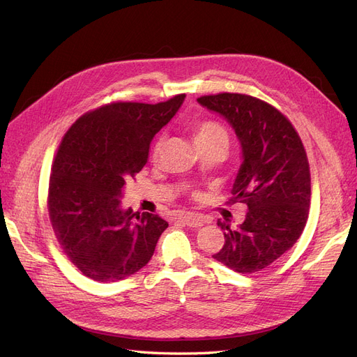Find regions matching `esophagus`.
<instances>
[{"label": "esophagus", "instance_id": "1", "mask_svg": "<svg viewBox=\"0 0 357 357\" xmlns=\"http://www.w3.org/2000/svg\"><path fill=\"white\" fill-rule=\"evenodd\" d=\"M178 222L189 226V228H199V226H204V223L207 220H205L202 215H199V214L188 213L185 215H181V218H178Z\"/></svg>", "mask_w": 357, "mask_h": 357}]
</instances>
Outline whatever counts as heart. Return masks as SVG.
I'll return each mask as SVG.
<instances>
[{
  "instance_id": "heart-1",
  "label": "heart",
  "mask_w": 357,
  "mask_h": 357,
  "mask_svg": "<svg viewBox=\"0 0 357 357\" xmlns=\"http://www.w3.org/2000/svg\"><path fill=\"white\" fill-rule=\"evenodd\" d=\"M193 135H195L198 146L215 142V139H225V142H228V134H226L225 128L213 121L198 122L195 126H193ZM160 146H162V138H159L153 146V150H152L153 158H158L160 152Z\"/></svg>"
}]
</instances>
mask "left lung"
Segmentation results:
<instances>
[{
  "label": "left lung",
  "mask_w": 357,
  "mask_h": 357,
  "mask_svg": "<svg viewBox=\"0 0 357 357\" xmlns=\"http://www.w3.org/2000/svg\"><path fill=\"white\" fill-rule=\"evenodd\" d=\"M198 102L231 125L241 146V165L231 202L247 204L241 225L218 222L225 244L215 261L240 274L271 265L295 245L305 228L311 183L304 146L287 119L253 96L219 93Z\"/></svg>",
  "instance_id": "1"
}]
</instances>
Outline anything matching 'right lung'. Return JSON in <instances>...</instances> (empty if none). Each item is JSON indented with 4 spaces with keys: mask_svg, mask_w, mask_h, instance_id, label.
I'll return each instance as SVG.
<instances>
[{
    "mask_svg": "<svg viewBox=\"0 0 357 357\" xmlns=\"http://www.w3.org/2000/svg\"><path fill=\"white\" fill-rule=\"evenodd\" d=\"M185 98L104 105L62 138L49 183L50 222L70 261L95 282L114 283L139 271L168 228L158 214L132 219L122 197L128 178L146 165L153 137Z\"/></svg>",
    "mask_w": 357,
    "mask_h": 357,
    "instance_id": "add662e5",
    "label": "right lung"
}]
</instances>
